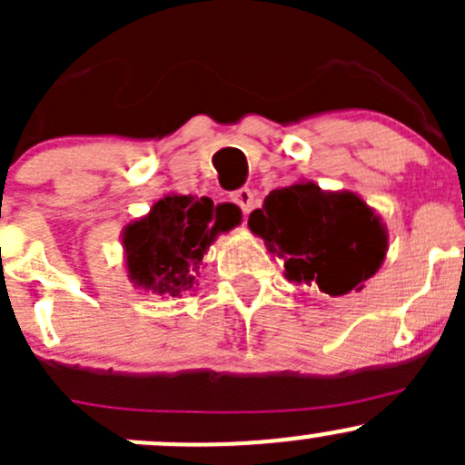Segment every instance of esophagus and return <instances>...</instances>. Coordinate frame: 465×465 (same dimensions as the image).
Listing matches in <instances>:
<instances>
[{
    "label": "esophagus",
    "instance_id": "34e87169",
    "mask_svg": "<svg viewBox=\"0 0 465 465\" xmlns=\"http://www.w3.org/2000/svg\"><path fill=\"white\" fill-rule=\"evenodd\" d=\"M232 203L241 206L242 213L247 215L252 209H254V204H256V193H254V191H252V189H238L236 193L232 195Z\"/></svg>",
    "mask_w": 465,
    "mask_h": 465
}]
</instances>
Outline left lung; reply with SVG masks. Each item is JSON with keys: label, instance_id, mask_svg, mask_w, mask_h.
<instances>
[{"label": "left lung", "instance_id": "left-lung-1", "mask_svg": "<svg viewBox=\"0 0 465 465\" xmlns=\"http://www.w3.org/2000/svg\"><path fill=\"white\" fill-rule=\"evenodd\" d=\"M250 229L294 283H317L341 297L360 292L389 250L382 218L353 191H323L315 182L274 189L252 211Z\"/></svg>", "mask_w": 465, "mask_h": 465}]
</instances>
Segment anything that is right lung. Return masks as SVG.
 Returning <instances> with one entry per match:
<instances>
[{
  "label": "right lung",
  "mask_w": 465,
  "mask_h": 465,
  "mask_svg": "<svg viewBox=\"0 0 465 465\" xmlns=\"http://www.w3.org/2000/svg\"><path fill=\"white\" fill-rule=\"evenodd\" d=\"M241 223V213H218L209 198L168 193L143 218L124 227L125 267L134 288L157 297H182L198 285L200 267L218 233Z\"/></svg>",
  "instance_id": "obj_1"
}]
</instances>
